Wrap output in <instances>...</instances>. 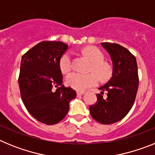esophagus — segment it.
Wrapping results in <instances>:
<instances>
[{
	"instance_id": "1",
	"label": "esophagus",
	"mask_w": 155,
	"mask_h": 155,
	"mask_svg": "<svg viewBox=\"0 0 155 155\" xmlns=\"http://www.w3.org/2000/svg\"><path fill=\"white\" fill-rule=\"evenodd\" d=\"M84 91H77V95L78 96H80V95H82V94H84Z\"/></svg>"
}]
</instances>
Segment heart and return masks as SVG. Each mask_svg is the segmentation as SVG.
<instances>
[{
  "label": "heart",
  "instance_id": "b5f03b06",
  "mask_svg": "<svg viewBox=\"0 0 155 155\" xmlns=\"http://www.w3.org/2000/svg\"><path fill=\"white\" fill-rule=\"evenodd\" d=\"M82 53L91 63L89 72L93 73L81 74L74 72L67 76V85L77 91H84L87 87L94 86L98 83V78L101 81H105L111 75L110 66L103 62V54L98 49L92 46H88L82 50ZM71 68V54L69 53H66L62 56L60 61V69L63 74H67L69 72Z\"/></svg>",
  "mask_w": 155,
  "mask_h": 155
}]
</instances>
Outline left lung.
Wrapping results in <instances>:
<instances>
[{"label":"left lung","instance_id":"1","mask_svg":"<svg viewBox=\"0 0 155 155\" xmlns=\"http://www.w3.org/2000/svg\"><path fill=\"white\" fill-rule=\"evenodd\" d=\"M113 62L110 80L99 87L97 102L90 105V114L102 124H112L124 119L132 108L139 85L136 58L124 46L116 43L102 42ZM104 92L107 93L103 97Z\"/></svg>","mask_w":155,"mask_h":155}]
</instances>
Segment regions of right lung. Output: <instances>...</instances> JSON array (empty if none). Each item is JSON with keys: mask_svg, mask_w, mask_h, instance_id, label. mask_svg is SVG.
<instances>
[{"mask_svg": "<svg viewBox=\"0 0 155 155\" xmlns=\"http://www.w3.org/2000/svg\"><path fill=\"white\" fill-rule=\"evenodd\" d=\"M68 49L62 42L43 41L21 57L18 84L28 113L46 125H53L68 114L76 91L63 85L60 61ZM53 86L56 92L51 91Z\"/></svg>", "mask_w": 155, "mask_h": 155, "instance_id": "1", "label": "right lung"}]
</instances>
